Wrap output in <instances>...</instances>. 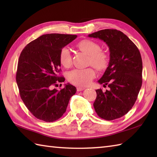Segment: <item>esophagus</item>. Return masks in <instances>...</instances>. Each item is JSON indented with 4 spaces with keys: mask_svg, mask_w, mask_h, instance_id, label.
Here are the masks:
<instances>
[{
    "mask_svg": "<svg viewBox=\"0 0 157 157\" xmlns=\"http://www.w3.org/2000/svg\"><path fill=\"white\" fill-rule=\"evenodd\" d=\"M84 89H85V88H83V87H78V88H77V91L80 92V91L84 90Z\"/></svg>",
    "mask_w": 157,
    "mask_h": 157,
    "instance_id": "1",
    "label": "esophagus"
}]
</instances>
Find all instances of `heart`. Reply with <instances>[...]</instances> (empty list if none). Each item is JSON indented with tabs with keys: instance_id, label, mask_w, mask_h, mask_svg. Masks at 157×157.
<instances>
[{
	"instance_id": "1",
	"label": "heart",
	"mask_w": 157,
	"mask_h": 157,
	"mask_svg": "<svg viewBox=\"0 0 157 157\" xmlns=\"http://www.w3.org/2000/svg\"><path fill=\"white\" fill-rule=\"evenodd\" d=\"M81 51L89 56L88 63L98 71L106 68L109 58L105 52L101 51V46L97 43L89 40H84L78 44ZM59 61L61 64L68 68L71 65V56L67 48H63L60 52ZM95 77V72L91 67L86 69H75L68 73V80L73 84L79 86L88 85Z\"/></svg>"
}]
</instances>
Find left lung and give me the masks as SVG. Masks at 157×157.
<instances>
[{"mask_svg": "<svg viewBox=\"0 0 157 157\" xmlns=\"http://www.w3.org/2000/svg\"><path fill=\"white\" fill-rule=\"evenodd\" d=\"M106 42L110 60L99 84L109 90H96L94 107L102 119L111 121L121 117L134 106L142 84V61L137 46L121 31L102 29L88 35Z\"/></svg>", "mask_w": 157, "mask_h": 157, "instance_id": "left-lung-1", "label": "left lung"}]
</instances>
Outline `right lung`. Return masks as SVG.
<instances>
[{
    "mask_svg": "<svg viewBox=\"0 0 157 157\" xmlns=\"http://www.w3.org/2000/svg\"><path fill=\"white\" fill-rule=\"evenodd\" d=\"M77 38L76 35L48 34L29 42L20 54L16 82L20 96L35 117L46 122L61 118L66 111L76 88L67 84L58 90L51 89L65 78L61 71V49Z\"/></svg>",
    "mask_w": 157,
    "mask_h": 157,
    "instance_id": "right-lung-1",
    "label": "right lung"
}]
</instances>
